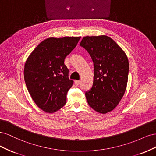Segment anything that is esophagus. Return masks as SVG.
Returning a JSON list of instances; mask_svg holds the SVG:
<instances>
[{
    "label": "esophagus",
    "instance_id": "34e87169",
    "mask_svg": "<svg viewBox=\"0 0 156 156\" xmlns=\"http://www.w3.org/2000/svg\"><path fill=\"white\" fill-rule=\"evenodd\" d=\"M75 84L76 86H78L80 84V81H77V80H76V81H75Z\"/></svg>",
    "mask_w": 156,
    "mask_h": 156
}]
</instances>
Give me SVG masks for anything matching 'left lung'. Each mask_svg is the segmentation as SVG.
I'll return each instance as SVG.
<instances>
[{"label":"left lung","instance_id":"left-lung-1","mask_svg":"<svg viewBox=\"0 0 156 156\" xmlns=\"http://www.w3.org/2000/svg\"><path fill=\"white\" fill-rule=\"evenodd\" d=\"M80 45L94 63V81L85 92L88 105L105 114L118 105L125 93L129 73L128 59L124 51L107 36H85Z\"/></svg>","mask_w":156,"mask_h":156}]
</instances>
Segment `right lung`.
I'll list each match as a JSON object with an SVG mask.
<instances>
[{
    "label": "right lung",
    "mask_w": 156,
    "mask_h": 156,
    "mask_svg": "<svg viewBox=\"0 0 156 156\" xmlns=\"http://www.w3.org/2000/svg\"><path fill=\"white\" fill-rule=\"evenodd\" d=\"M80 38L45 39L26 61L24 79L28 91L37 107L46 112L57 111L66 103L67 93L73 81L68 77L64 60Z\"/></svg>",
    "instance_id": "1"
}]
</instances>
